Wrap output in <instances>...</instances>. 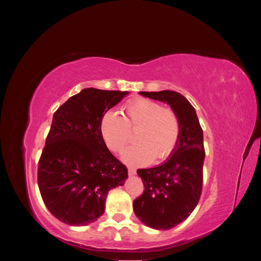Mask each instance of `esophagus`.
<instances>
[{
  "label": "esophagus",
  "instance_id": "1",
  "mask_svg": "<svg viewBox=\"0 0 261 261\" xmlns=\"http://www.w3.org/2000/svg\"><path fill=\"white\" fill-rule=\"evenodd\" d=\"M128 174L129 175H135L136 174V169L135 168H128Z\"/></svg>",
  "mask_w": 261,
  "mask_h": 261
}]
</instances>
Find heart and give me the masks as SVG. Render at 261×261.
I'll return each instance as SVG.
<instances>
[{
  "instance_id": "b5f03b06",
  "label": "heart",
  "mask_w": 261,
  "mask_h": 261,
  "mask_svg": "<svg viewBox=\"0 0 261 261\" xmlns=\"http://www.w3.org/2000/svg\"><path fill=\"white\" fill-rule=\"evenodd\" d=\"M135 130L137 143L126 149L122 158L130 165H146L173 152L179 139L180 122L172 109L148 98L129 101L124 106L122 116L111 111L101 120V136L113 152H121L132 138L130 132Z\"/></svg>"
}]
</instances>
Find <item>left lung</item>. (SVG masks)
Masks as SVG:
<instances>
[{"mask_svg":"<svg viewBox=\"0 0 261 261\" xmlns=\"http://www.w3.org/2000/svg\"><path fill=\"white\" fill-rule=\"evenodd\" d=\"M139 94L168 103L180 122V135L163 164L138 169L144 193L134 200V212L147 226L170 230L186 220L199 201L204 160L203 134L194 107L171 90L140 91Z\"/></svg>","mask_w":261,"mask_h":261,"instance_id":"obj_1","label":"left lung"}]
</instances>
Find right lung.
<instances>
[{"mask_svg": "<svg viewBox=\"0 0 261 261\" xmlns=\"http://www.w3.org/2000/svg\"><path fill=\"white\" fill-rule=\"evenodd\" d=\"M127 93L86 88L55 111L39 160L38 186L45 207L62 222L83 226L97 221L109 192L128 177L100 133L102 117Z\"/></svg>", "mask_w": 261, "mask_h": 261, "instance_id": "1", "label": "right lung"}]
</instances>
